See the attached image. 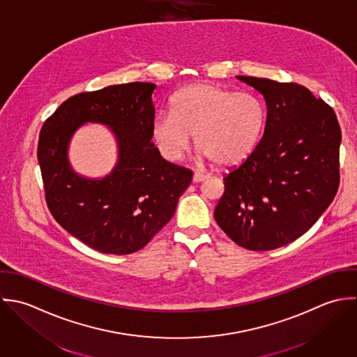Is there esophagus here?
<instances>
[{
    "label": "esophagus",
    "mask_w": 357,
    "mask_h": 357,
    "mask_svg": "<svg viewBox=\"0 0 357 357\" xmlns=\"http://www.w3.org/2000/svg\"><path fill=\"white\" fill-rule=\"evenodd\" d=\"M208 177H209V176H208V174H205V173L195 172V173H194V177H192V181H194V183H201V181L206 180Z\"/></svg>",
    "instance_id": "obj_1"
}]
</instances>
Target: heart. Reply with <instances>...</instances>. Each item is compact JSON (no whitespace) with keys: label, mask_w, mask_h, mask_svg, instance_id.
Returning a JSON list of instances; mask_svg holds the SVG:
<instances>
[{"label":"heart","mask_w":357,"mask_h":357,"mask_svg":"<svg viewBox=\"0 0 357 357\" xmlns=\"http://www.w3.org/2000/svg\"><path fill=\"white\" fill-rule=\"evenodd\" d=\"M266 119V105L253 93L194 84L176 94L170 115L155 120L152 135L167 159H180L194 135L195 148L204 158L233 166L256 148Z\"/></svg>","instance_id":"1"}]
</instances>
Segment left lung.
<instances>
[{"instance_id":"left-lung-1","label":"left lung","mask_w":357,"mask_h":357,"mask_svg":"<svg viewBox=\"0 0 357 357\" xmlns=\"http://www.w3.org/2000/svg\"><path fill=\"white\" fill-rule=\"evenodd\" d=\"M266 101L252 153L225 178L219 227L249 250H271L305 234L340 187L341 127L334 109L296 83L237 76Z\"/></svg>"}]
</instances>
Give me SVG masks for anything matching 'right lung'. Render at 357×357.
Instances as JSON below:
<instances>
[{"instance_id": "add662e5", "label": "right lung", "mask_w": 357, "mask_h": 357, "mask_svg": "<svg viewBox=\"0 0 357 357\" xmlns=\"http://www.w3.org/2000/svg\"><path fill=\"white\" fill-rule=\"evenodd\" d=\"M153 83H127L66 100L41 127L37 158L54 219L87 246L112 255L144 248L169 223L192 172L165 160L153 146ZM87 121L112 127L120 159L104 179L79 176L67 146Z\"/></svg>"}]
</instances>
